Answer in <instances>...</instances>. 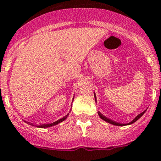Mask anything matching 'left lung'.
I'll return each mask as SVG.
<instances>
[{
  "label": "left lung",
  "instance_id": "obj_1",
  "mask_svg": "<svg viewBox=\"0 0 161 161\" xmlns=\"http://www.w3.org/2000/svg\"><path fill=\"white\" fill-rule=\"evenodd\" d=\"M95 102H96V96H95ZM146 111H147V110H145V111H143V112L142 113V114H138L137 116H136V118H135V119H133V120L131 121V122H130V123H125V124H123V123H117V122H115V121L111 120V119H108L107 117L103 116V114H102L100 112H98V114H99V116L100 117V119H103V121H105V122H107V123H110V124H113V125H115V126H125V125H130V124H132V123H135L136 121H137L138 119H140L141 117L142 116L143 114H145V112H146Z\"/></svg>",
  "mask_w": 161,
  "mask_h": 161
}]
</instances>
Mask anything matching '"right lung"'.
<instances>
[{"label":"right lung","instance_id":"add662e5","mask_svg":"<svg viewBox=\"0 0 161 161\" xmlns=\"http://www.w3.org/2000/svg\"><path fill=\"white\" fill-rule=\"evenodd\" d=\"M69 115V114H67V115H66L65 117H63V118H62V119H58V121H56V122H53V123H47V124H40V125H38V126H36V127H42V128H46V127H53V126H55L57 125V124H58L59 123H62V121H64L65 119H66V118H67V116ZM30 125H33L32 123H30ZM34 126V125H33Z\"/></svg>","mask_w":161,"mask_h":161}]
</instances>
